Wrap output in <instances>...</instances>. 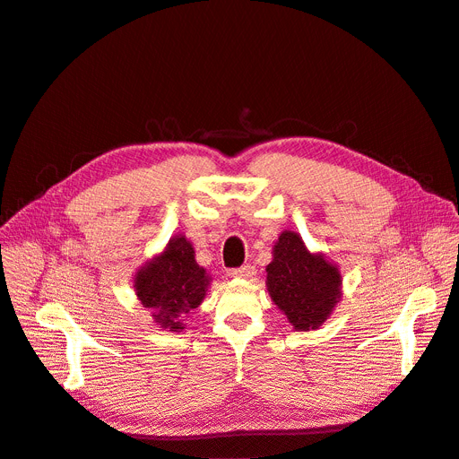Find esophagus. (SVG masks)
Instances as JSON below:
<instances>
[{
    "label": "esophagus",
    "instance_id": "obj_1",
    "mask_svg": "<svg viewBox=\"0 0 459 459\" xmlns=\"http://www.w3.org/2000/svg\"><path fill=\"white\" fill-rule=\"evenodd\" d=\"M233 277H241V280H248V277L255 275V266H251V264H245V266L241 268H235L231 272Z\"/></svg>",
    "mask_w": 459,
    "mask_h": 459
}]
</instances>
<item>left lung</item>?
Here are the masks:
<instances>
[{
	"mask_svg": "<svg viewBox=\"0 0 459 459\" xmlns=\"http://www.w3.org/2000/svg\"><path fill=\"white\" fill-rule=\"evenodd\" d=\"M266 287L273 304L297 331L322 325L341 300V273L324 255H312L295 231H283L273 245Z\"/></svg>",
	"mask_w": 459,
	"mask_h": 459,
	"instance_id": "8db88e82",
	"label": "left lung"
}]
</instances>
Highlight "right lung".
<instances>
[{
	"mask_svg": "<svg viewBox=\"0 0 459 459\" xmlns=\"http://www.w3.org/2000/svg\"><path fill=\"white\" fill-rule=\"evenodd\" d=\"M211 275L199 266L193 245L186 235H176L164 251L149 260L134 277L137 299L152 310V319L162 329H184V317L199 308L206 297Z\"/></svg>",
	"mask_w": 459,
	"mask_h": 459,
	"instance_id": "obj_1",
	"label": "right lung"
}]
</instances>
